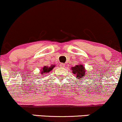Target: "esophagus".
I'll return each mask as SVG.
<instances>
[{
    "label": "esophagus",
    "instance_id": "obj_1",
    "mask_svg": "<svg viewBox=\"0 0 122 122\" xmlns=\"http://www.w3.org/2000/svg\"><path fill=\"white\" fill-rule=\"evenodd\" d=\"M60 66H61V67H65V63H61L60 64Z\"/></svg>",
    "mask_w": 122,
    "mask_h": 122
}]
</instances>
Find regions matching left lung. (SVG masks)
<instances>
[{
    "mask_svg": "<svg viewBox=\"0 0 122 122\" xmlns=\"http://www.w3.org/2000/svg\"><path fill=\"white\" fill-rule=\"evenodd\" d=\"M71 70H72L73 73H74L75 75H76V77L77 79H80L81 77H83L85 76V70L84 69L83 65H76L74 67H71Z\"/></svg>",
    "mask_w": 122,
    "mask_h": 122,
    "instance_id": "1",
    "label": "left lung"
}]
</instances>
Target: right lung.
Instances as JSON below:
<instances>
[{"label":"right lung","mask_w":122,"mask_h":122,"mask_svg":"<svg viewBox=\"0 0 122 122\" xmlns=\"http://www.w3.org/2000/svg\"><path fill=\"white\" fill-rule=\"evenodd\" d=\"M54 67H55V66H51V67H46V66H45V67L43 68L42 74H44L43 73H49V71H51Z\"/></svg>","instance_id":"right-lung-1"}]
</instances>
